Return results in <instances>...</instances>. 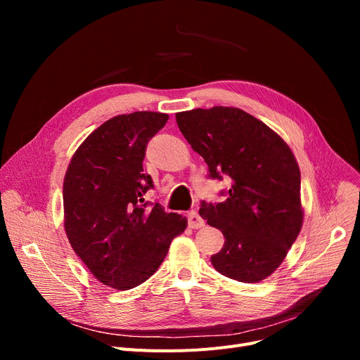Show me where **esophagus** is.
Segmentation results:
<instances>
[{"label": "esophagus", "mask_w": 360, "mask_h": 360, "mask_svg": "<svg viewBox=\"0 0 360 360\" xmlns=\"http://www.w3.org/2000/svg\"><path fill=\"white\" fill-rule=\"evenodd\" d=\"M188 224H190V228L193 229H200L205 224V221L197 212H191L188 214Z\"/></svg>", "instance_id": "34e87169"}]
</instances>
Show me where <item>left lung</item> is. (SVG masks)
<instances>
[{"label":"left lung","instance_id":"8db88e82","mask_svg":"<svg viewBox=\"0 0 360 360\" xmlns=\"http://www.w3.org/2000/svg\"><path fill=\"white\" fill-rule=\"evenodd\" d=\"M193 150L209 165V178L231 182L221 202L201 201L200 216L221 231L212 255L223 276L261 281L280 266L296 240L304 212L300 170L289 146L266 124L238 108L214 106L176 113Z\"/></svg>","mask_w":360,"mask_h":360}]
</instances>
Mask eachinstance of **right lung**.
I'll return each instance as SVG.
<instances>
[{"instance_id": "obj_1", "label": "right lung", "mask_w": 360, "mask_h": 360, "mask_svg": "<svg viewBox=\"0 0 360 360\" xmlns=\"http://www.w3.org/2000/svg\"><path fill=\"white\" fill-rule=\"evenodd\" d=\"M169 117L132 112L102 124L75 151L64 178V226L90 273L128 290L153 276L186 219L144 201L153 181L143 170L146 147Z\"/></svg>"}]
</instances>
